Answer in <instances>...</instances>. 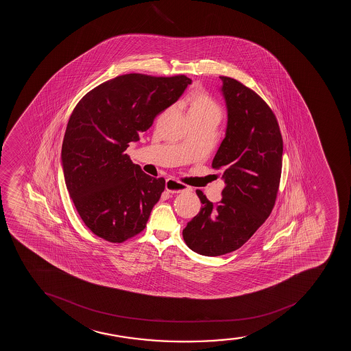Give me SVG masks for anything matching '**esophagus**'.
<instances>
[{
  "instance_id": "obj_1",
  "label": "esophagus",
  "mask_w": 351,
  "mask_h": 351,
  "mask_svg": "<svg viewBox=\"0 0 351 351\" xmlns=\"http://www.w3.org/2000/svg\"><path fill=\"white\" fill-rule=\"evenodd\" d=\"M165 187L166 191L172 194L182 193V192H186V191H190L189 186L182 185V184L177 182V180H174V179H167Z\"/></svg>"
}]
</instances>
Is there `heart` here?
Here are the masks:
<instances>
[{
	"instance_id": "1",
	"label": "heart",
	"mask_w": 351,
	"mask_h": 351,
	"mask_svg": "<svg viewBox=\"0 0 351 351\" xmlns=\"http://www.w3.org/2000/svg\"><path fill=\"white\" fill-rule=\"evenodd\" d=\"M190 110L189 114H195V113H214L220 116V110L215 101L210 98L208 95H206L202 91L194 93L190 97Z\"/></svg>"
}]
</instances>
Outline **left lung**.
<instances>
[{
  "instance_id": "1",
  "label": "left lung",
  "mask_w": 351,
  "mask_h": 351,
  "mask_svg": "<svg viewBox=\"0 0 351 351\" xmlns=\"http://www.w3.org/2000/svg\"><path fill=\"white\" fill-rule=\"evenodd\" d=\"M227 109L225 138L212 166L221 169V202L197 191L202 210L182 237L197 254H227L250 240L274 207L282 169L283 141L266 101L230 77H220Z\"/></svg>"
}]
</instances>
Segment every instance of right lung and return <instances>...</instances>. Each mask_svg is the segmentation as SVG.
Returning <instances> with one entry per match:
<instances>
[{"label": "right lung", "mask_w": 351, "mask_h": 351, "mask_svg": "<svg viewBox=\"0 0 351 351\" xmlns=\"http://www.w3.org/2000/svg\"><path fill=\"white\" fill-rule=\"evenodd\" d=\"M191 83L184 75L128 73L98 85L73 109L62 169L77 212L97 237L119 243L145 228L165 180L144 173L125 149Z\"/></svg>", "instance_id": "1"}]
</instances>
